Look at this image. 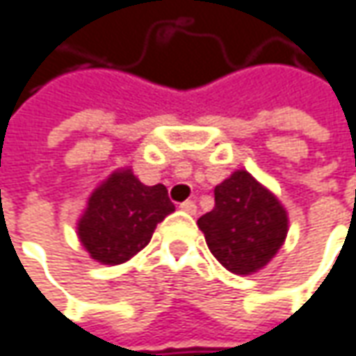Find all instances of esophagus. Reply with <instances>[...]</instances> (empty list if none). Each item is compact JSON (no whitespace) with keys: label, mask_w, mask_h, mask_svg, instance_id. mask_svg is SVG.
<instances>
[{"label":"esophagus","mask_w":356,"mask_h":356,"mask_svg":"<svg viewBox=\"0 0 356 356\" xmlns=\"http://www.w3.org/2000/svg\"><path fill=\"white\" fill-rule=\"evenodd\" d=\"M180 208H182L184 212H188V214H196V202H194V200H186V202H182Z\"/></svg>","instance_id":"obj_1"}]
</instances>
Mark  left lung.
<instances>
[{"label": "left lung", "mask_w": 356, "mask_h": 356, "mask_svg": "<svg viewBox=\"0 0 356 356\" xmlns=\"http://www.w3.org/2000/svg\"><path fill=\"white\" fill-rule=\"evenodd\" d=\"M206 244L234 275L260 270L286 238L289 218L275 196L238 170L214 188V208L198 218Z\"/></svg>", "instance_id": "8db88e82"}]
</instances>
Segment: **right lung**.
Listing matches in <instances>:
<instances>
[{"label":"right lung","instance_id":"1","mask_svg":"<svg viewBox=\"0 0 356 356\" xmlns=\"http://www.w3.org/2000/svg\"><path fill=\"white\" fill-rule=\"evenodd\" d=\"M174 204L162 184L146 186L132 170L114 172L90 196L78 224L81 244L104 264H122L150 242Z\"/></svg>","mask_w":356,"mask_h":356}]
</instances>
